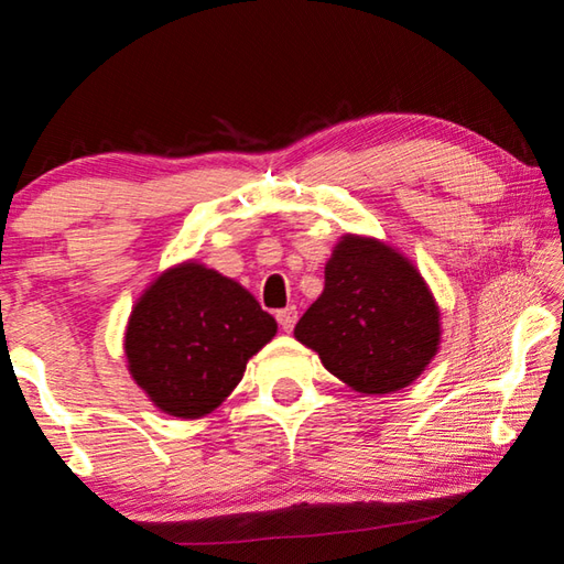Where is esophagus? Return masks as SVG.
I'll return each mask as SVG.
<instances>
[{"instance_id":"1","label":"esophagus","mask_w":564,"mask_h":564,"mask_svg":"<svg viewBox=\"0 0 564 564\" xmlns=\"http://www.w3.org/2000/svg\"><path fill=\"white\" fill-rule=\"evenodd\" d=\"M275 318H279L281 328L285 333H291L293 326H295V321H299V311H295V305H289V308H283V311L275 313Z\"/></svg>"}]
</instances>
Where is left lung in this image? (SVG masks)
I'll use <instances>...</instances> for the list:
<instances>
[{
  "label": "left lung",
  "mask_w": 564,
  "mask_h": 564,
  "mask_svg": "<svg viewBox=\"0 0 564 564\" xmlns=\"http://www.w3.org/2000/svg\"><path fill=\"white\" fill-rule=\"evenodd\" d=\"M293 336L328 373L366 395L403 390L441 350V308L417 265L373 236L346 234L326 261V285Z\"/></svg>",
  "instance_id": "left-lung-1"
}]
</instances>
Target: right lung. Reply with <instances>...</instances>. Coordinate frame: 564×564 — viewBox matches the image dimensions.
Segmentation results:
<instances>
[{"label":"right lung","mask_w":564,"mask_h":564,"mask_svg":"<svg viewBox=\"0 0 564 564\" xmlns=\"http://www.w3.org/2000/svg\"><path fill=\"white\" fill-rule=\"evenodd\" d=\"M279 323L241 283L194 259L169 265L133 303L127 368L161 413L196 420L241 383Z\"/></svg>","instance_id":"obj_1"}]
</instances>
